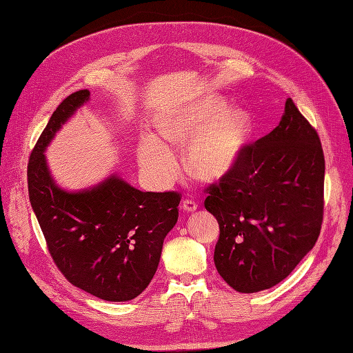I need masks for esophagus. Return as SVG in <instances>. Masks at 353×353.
<instances>
[{"mask_svg":"<svg viewBox=\"0 0 353 353\" xmlns=\"http://www.w3.org/2000/svg\"><path fill=\"white\" fill-rule=\"evenodd\" d=\"M197 208H199V205H197V203L194 201V200H184V201H182V205H181V209L188 212V213L196 212Z\"/></svg>","mask_w":353,"mask_h":353,"instance_id":"obj_1","label":"esophagus"}]
</instances>
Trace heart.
I'll use <instances>...</instances> for the list:
<instances>
[{
    "label": "heart",
    "instance_id": "heart-1",
    "mask_svg": "<svg viewBox=\"0 0 353 353\" xmlns=\"http://www.w3.org/2000/svg\"><path fill=\"white\" fill-rule=\"evenodd\" d=\"M162 141L148 137L137 161L152 181L165 184L175 175L174 149H184L185 171L197 181L217 182L241 162L252 139V117L245 108H229L222 96L209 94L162 114L156 123Z\"/></svg>",
    "mask_w": 353,
    "mask_h": 353
}]
</instances>
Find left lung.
<instances>
[{
	"instance_id": "1",
	"label": "left lung",
	"mask_w": 353,
	"mask_h": 353,
	"mask_svg": "<svg viewBox=\"0 0 353 353\" xmlns=\"http://www.w3.org/2000/svg\"><path fill=\"white\" fill-rule=\"evenodd\" d=\"M208 191L205 210L221 228L219 274L241 294L273 288L320 235L324 154L317 131L286 99L279 125L248 145L234 171Z\"/></svg>"
}]
</instances>
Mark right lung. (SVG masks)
<instances>
[{"instance_id": "1", "label": "right lung", "mask_w": 353, "mask_h": 353, "mask_svg": "<svg viewBox=\"0 0 353 353\" xmlns=\"http://www.w3.org/2000/svg\"><path fill=\"white\" fill-rule=\"evenodd\" d=\"M89 99L88 89L70 94L48 121L28 165L29 199L67 281L103 301L124 302L137 298L152 282L163 239L178 221L181 197L143 192L117 172L79 191L57 184L45 150Z\"/></svg>"}]
</instances>
